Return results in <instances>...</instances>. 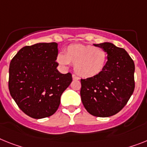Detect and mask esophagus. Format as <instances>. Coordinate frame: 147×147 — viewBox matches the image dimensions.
Wrapping results in <instances>:
<instances>
[{
  "label": "esophagus",
  "mask_w": 147,
  "mask_h": 147,
  "mask_svg": "<svg viewBox=\"0 0 147 147\" xmlns=\"http://www.w3.org/2000/svg\"><path fill=\"white\" fill-rule=\"evenodd\" d=\"M72 78H73V80H75V81H77V80H79V78L77 77V76H75V75H72Z\"/></svg>",
  "instance_id": "obj_1"
}]
</instances>
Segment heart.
I'll list each match as a JSON object with an SVG mask.
<instances>
[{
    "label": "heart",
    "instance_id": "obj_1",
    "mask_svg": "<svg viewBox=\"0 0 147 147\" xmlns=\"http://www.w3.org/2000/svg\"><path fill=\"white\" fill-rule=\"evenodd\" d=\"M107 60V52L103 49L83 44L69 45L65 51V55L60 54L57 57L59 64L62 66L72 64L76 73L85 78L100 74L104 69Z\"/></svg>",
    "mask_w": 147,
    "mask_h": 147
}]
</instances>
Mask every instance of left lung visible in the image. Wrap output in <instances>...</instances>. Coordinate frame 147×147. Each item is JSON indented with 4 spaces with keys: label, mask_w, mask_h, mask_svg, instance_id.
<instances>
[{
    "label": "left lung",
    "mask_w": 147,
    "mask_h": 147,
    "mask_svg": "<svg viewBox=\"0 0 147 147\" xmlns=\"http://www.w3.org/2000/svg\"><path fill=\"white\" fill-rule=\"evenodd\" d=\"M105 51L108 61L98 76L81 79V101L87 112L108 117L125 107L134 90V63L125 49L111 42L94 44Z\"/></svg>",
    "instance_id": "obj_1"
}]
</instances>
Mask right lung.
Segmentation results:
<instances>
[{
	"mask_svg": "<svg viewBox=\"0 0 147 147\" xmlns=\"http://www.w3.org/2000/svg\"><path fill=\"white\" fill-rule=\"evenodd\" d=\"M57 43H36L23 47L11 60L9 90L18 108L30 117L53 115L72 81L71 73L57 69Z\"/></svg>",
	"mask_w": 147,
	"mask_h": 147,
	"instance_id": "add662e5",
	"label": "right lung"
}]
</instances>
